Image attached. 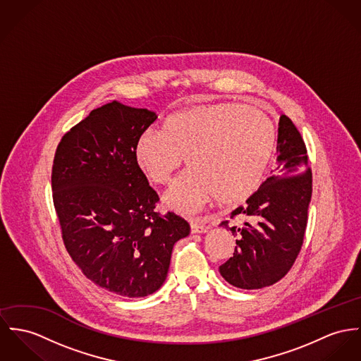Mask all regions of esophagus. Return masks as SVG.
I'll use <instances>...</instances> for the list:
<instances>
[{
    "label": "esophagus",
    "instance_id": "esophagus-1",
    "mask_svg": "<svg viewBox=\"0 0 361 361\" xmlns=\"http://www.w3.org/2000/svg\"><path fill=\"white\" fill-rule=\"evenodd\" d=\"M207 229H209V228L200 221L191 222V232H192V233H206Z\"/></svg>",
    "mask_w": 361,
    "mask_h": 361
}]
</instances>
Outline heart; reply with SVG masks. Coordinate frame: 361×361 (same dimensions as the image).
I'll return each instance as SVG.
<instances>
[{"mask_svg":"<svg viewBox=\"0 0 361 361\" xmlns=\"http://www.w3.org/2000/svg\"><path fill=\"white\" fill-rule=\"evenodd\" d=\"M275 141L274 123L265 112L217 103L170 115L161 133L144 132L135 157L155 184H167L184 158L190 170L171 184L164 203L194 214L216 197L222 203L247 199L267 173Z\"/></svg>","mask_w":361,"mask_h":361,"instance_id":"1","label":"heart"}]
</instances>
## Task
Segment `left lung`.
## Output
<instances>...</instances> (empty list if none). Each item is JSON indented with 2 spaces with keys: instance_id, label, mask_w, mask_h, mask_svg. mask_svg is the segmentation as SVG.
I'll return each instance as SVG.
<instances>
[{
  "instance_id": "1",
  "label": "left lung",
  "mask_w": 361,
  "mask_h": 361,
  "mask_svg": "<svg viewBox=\"0 0 361 361\" xmlns=\"http://www.w3.org/2000/svg\"><path fill=\"white\" fill-rule=\"evenodd\" d=\"M276 154L272 176L231 213L247 221L231 228L221 222L238 239L233 257L222 264L220 274L238 288H264L284 278L304 242L312 171L305 142L286 115L279 119Z\"/></svg>"
}]
</instances>
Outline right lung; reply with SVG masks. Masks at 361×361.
Returning a JSON list of instances; mask_svg holds the SVG:
<instances>
[{"instance_id":"add662e5","label":"right lung","mask_w":361,"mask_h":361,"mask_svg":"<svg viewBox=\"0 0 361 361\" xmlns=\"http://www.w3.org/2000/svg\"><path fill=\"white\" fill-rule=\"evenodd\" d=\"M158 115L116 100L90 112L56 149L52 191L63 240L96 286L122 297H147L165 283L176 242L190 224L155 213L159 200L135 147Z\"/></svg>"}]
</instances>
